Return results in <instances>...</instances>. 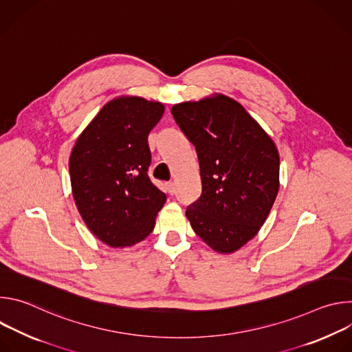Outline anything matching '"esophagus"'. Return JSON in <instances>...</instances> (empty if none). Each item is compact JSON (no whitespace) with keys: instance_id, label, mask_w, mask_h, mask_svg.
<instances>
[{"instance_id":"1","label":"esophagus","mask_w":352,"mask_h":352,"mask_svg":"<svg viewBox=\"0 0 352 352\" xmlns=\"http://www.w3.org/2000/svg\"><path fill=\"white\" fill-rule=\"evenodd\" d=\"M167 190H168V193H171V195H174L175 193V184L174 182H167Z\"/></svg>"}]
</instances>
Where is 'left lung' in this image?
<instances>
[{"label":"left lung","mask_w":352,"mask_h":352,"mask_svg":"<svg viewBox=\"0 0 352 352\" xmlns=\"http://www.w3.org/2000/svg\"><path fill=\"white\" fill-rule=\"evenodd\" d=\"M171 114L195 146L202 193L186 208L193 231L220 254L235 252L267 219L278 192L277 147L227 96L175 104Z\"/></svg>","instance_id":"8db88e82"}]
</instances>
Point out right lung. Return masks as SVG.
Listing matches in <instances>:
<instances>
[{
  "instance_id": "right-lung-1",
  "label": "right lung",
  "mask_w": 352,
  "mask_h": 352,
  "mask_svg": "<svg viewBox=\"0 0 352 352\" xmlns=\"http://www.w3.org/2000/svg\"><path fill=\"white\" fill-rule=\"evenodd\" d=\"M164 106L140 97L111 100L78 138L69 159L76 208L89 230L113 248L131 246L153 231L166 193L147 171V136Z\"/></svg>"
}]
</instances>
